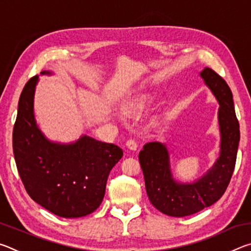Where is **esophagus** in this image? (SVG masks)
<instances>
[{
    "mask_svg": "<svg viewBox=\"0 0 251 251\" xmlns=\"http://www.w3.org/2000/svg\"><path fill=\"white\" fill-rule=\"evenodd\" d=\"M126 147L128 148L129 151H134L137 150V143H136L134 139H128V141L126 142Z\"/></svg>",
    "mask_w": 251,
    "mask_h": 251,
    "instance_id": "1",
    "label": "esophagus"
}]
</instances>
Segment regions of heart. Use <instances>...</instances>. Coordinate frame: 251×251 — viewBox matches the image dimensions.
<instances>
[{
  "mask_svg": "<svg viewBox=\"0 0 251 251\" xmlns=\"http://www.w3.org/2000/svg\"><path fill=\"white\" fill-rule=\"evenodd\" d=\"M148 100H150V97L143 95L126 101V103L123 105V113L127 114V115H130V114L139 112V110H142L145 107Z\"/></svg>",
  "mask_w": 251,
  "mask_h": 251,
  "instance_id": "b5f03b06",
  "label": "heart"
}]
</instances>
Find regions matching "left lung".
<instances>
[{
	"label": "left lung",
	"mask_w": 251,
	"mask_h": 251,
	"mask_svg": "<svg viewBox=\"0 0 251 251\" xmlns=\"http://www.w3.org/2000/svg\"><path fill=\"white\" fill-rule=\"evenodd\" d=\"M199 76L219 104V154L212 166L193 181H181L174 176L166 144L147 143L138 155L148 198L156 209L172 217H185L214 205L224 195L235 169L240 131L232 93L211 69L205 67Z\"/></svg>",
	"instance_id": "8db88e82"
}]
</instances>
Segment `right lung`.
Returning <instances> with one entry per match:
<instances>
[{
	"label": "right lung",
	"instance_id": "add662e5",
	"mask_svg": "<svg viewBox=\"0 0 251 251\" xmlns=\"http://www.w3.org/2000/svg\"><path fill=\"white\" fill-rule=\"evenodd\" d=\"M41 75L54 73L43 71ZM39 80L40 75L29 79L20 96L13 128L16 167L34 201L59 217H84L103 201L106 181L123 151L87 135L70 143L46 137L34 114Z\"/></svg>",
	"mask_w": 251,
	"mask_h": 251
}]
</instances>
